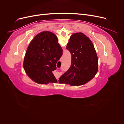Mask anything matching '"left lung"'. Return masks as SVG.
<instances>
[{
	"mask_svg": "<svg viewBox=\"0 0 124 124\" xmlns=\"http://www.w3.org/2000/svg\"><path fill=\"white\" fill-rule=\"evenodd\" d=\"M66 48L71 55V64L59 78V83L71 86L87 83L98 69V57L91 40L83 33H75L71 36Z\"/></svg>",
	"mask_w": 124,
	"mask_h": 124,
	"instance_id": "left-lung-1",
	"label": "left lung"
}]
</instances>
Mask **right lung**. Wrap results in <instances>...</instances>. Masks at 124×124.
Returning a JSON list of instances; mask_svg holds the SVG:
<instances>
[{
	"label": "right lung",
	"instance_id": "obj_1",
	"mask_svg": "<svg viewBox=\"0 0 124 124\" xmlns=\"http://www.w3.org/2000/svg\"><path fill=\"white\" fill-rule=\"evenodd\" d=\"M62 55L58 38L51 31L37 35L30 43L24 59L23 67L27 76L36 83H57L52 71Z\"/></svg>",
	"mask_w": 124,
	"mask_h": 124
}]
</instances>
